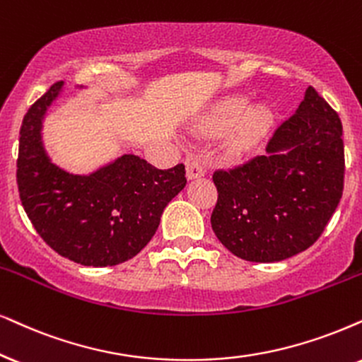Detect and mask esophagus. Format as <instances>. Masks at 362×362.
I'll use <instances>...</instances> for the list:
<instances>
[{
  "label": "esophagus",
  "mask_w": 362,
  "mask_h": 362,
  "mask_svg": "<svg viewBox=\"0 0 362 362\" xmlns=\"http://www.w3.org/2000/svg\"><path fill=\"white\" fill-rule=\"evenodd\" d=\"M185 165H187V177H189L190 180H192V178L202 177L204 173H205L204 163L200 162V160H197L195 157H189V158H187Z\"/></svg>",
  "instance_id": "esophagus-1"
}]
</instances>
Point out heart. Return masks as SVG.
Segmentation results:
<instances>
[{"label":"heart","instance_id":"obj_1","mask_svg":"<svg viewBox=\"0 0 362 362\" xmlns=\"http://www.w3.org/2000/svg\"><path fill=\"white\" fill-rule=\"evenodd\" d=\"M247 108V102L242 98L230 100L227 102L218 112L215 118V127L217 128H230L240 120ZM272 122V113L265 107L252 108L247 112L242 118L239 128H237L234 140H232V147L235 150H247L257 141L260 136L265 134L269 125Z\"/></svg>","mask_w":362,"mask_h":362}]
</instances>
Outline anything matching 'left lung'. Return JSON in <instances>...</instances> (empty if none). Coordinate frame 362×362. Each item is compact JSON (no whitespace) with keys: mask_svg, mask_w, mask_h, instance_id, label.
<instances>
[{"mask_svg":"<svg viewBox=\"0 0 362 362\" xmlns=\"http://www.w3.org/2000/svg\"><path fill=\"white\" fill-rule=\"evenodd\" d=\"M257 155L215 170L218 199L210 217L217 239L237 257L279 262L321 237L344 189L342 123L313 86Z\"/></svg>","mask_w":362,"mask_h":362,"instance_id":"1","label":"left lung"}]
</instances>
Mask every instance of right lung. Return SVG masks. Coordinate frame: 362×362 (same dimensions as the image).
Returning <instances> with one entry per match:
<instances>
[{
  "mask_svg": "<svg viewBox=\"0 0 362 362\" xmlns=\"http://www.w3.org/2000/svg\"><path fill=\"white\" fill-rule=\"evenodd\" d=\"M62 86L52 85L23 118L16 162L23 209L63 257L91 267L122 264L153 237L163 209L187 184L185 165L158 170L136 155H123L90 175L62 170L41 144L43 117Z\"/></svg>",
  "mask_w": 362,
  "mask_h": 362,
  "instance_id": "add662e5",
  "label": "right lung"
}]
</instances>
